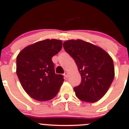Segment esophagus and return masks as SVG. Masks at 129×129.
I'll return each mask as SVG.
<instances>
[{
    "mask_svg": "<svg viewBox=\"0 0 129 129\" xmlns=\"http://www.w3.org/2000/svg\"><path fill=\"white\" fill-rule=\"evenodd\" d=\"M68 75H69V74L68 72H64V76L66 78L68 77Z\"/></svg>",
    "mask_w": 129,
    "mask_h": 129,
    "instance_id": "esophagus-1",
    "label": "esophagus"
}]
</instances>
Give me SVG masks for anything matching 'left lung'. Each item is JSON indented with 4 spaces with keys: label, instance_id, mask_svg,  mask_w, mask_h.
Returning <instances> with one entry per match:
<instances>
[{
    "label": "left lung",
    "instance_id": "8db88e82",
    "mask_svg": "<svg viewBox=\"0 0 129 129\" xmlns=\"http://www.w3.org/2000/svg\"><path fill=\"white\" fill-rule=\"evenodd\" d=\"M64 49L74 58L81 75V82L74 88L77 97L94 103L103 97L114 77L111 57L98 46L81 40L63 43Z\"/></svg>",
    "mask_w": 129,
    "mask_h": 129
}]
</instances>
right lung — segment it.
<instances>
[{"instance_id":"add662e5","label":"right lung","mask_w":129,"mask_h":129,"mask_svg":"<svg viewBox=\"0 0 129 129\" xmlns=\"http://www.w3.org/2000/svg\"><path fill=\"white\" fill-rule=\"evenodd\" d=\"M61 40L38 41L24 48L16 57V74L25 91L33 99L47 101L56 96L64 81L55 74L52 57L62 48Z\"/></svg>"}]
</instances>
